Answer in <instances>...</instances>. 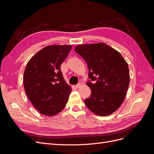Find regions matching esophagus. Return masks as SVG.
Masks as SVG:
<instances>
[{
  "mask_svg": "<svg viewBox=\"0 0 154 154\" xmlns=\"http://www.w3.org/2000/svg\"><path fill=\"white\" fill-rule=\"evenodd\" d=\"M82 83H78V84L76 85V87L77 88H80V87H82Z\"/></svg>",
  "mask_w": 154,
  "mask_h": 154,
  "instance_id": "1",
  "label": "esophagus"
}]
</instances>
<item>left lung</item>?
Wrapping results in <instances>:
<instances>
[{"label": "left lung", "instance_id": "1", "mask_svg": "<svg viewBox=\"0 0 154 154\" xmlns=\"http://www.w3.org/2000/svg\"><path fill=\"white\" fill-rule=\"evenodd\" d=\"M74 51L84 59L88 69L87 83L91 94L84 100L97 116H108L117 110L127 94L130 75L128 63L118 51L104 43L77 45Z\"/></svg>", "mask_w": 154, "mask_h": 154}]
</instances>
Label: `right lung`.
Here are the masks:
<instances>
[{
	"label": "right lung",
	"instance_id": "obj_1",
	"mask_svg": "<svg viewBox=\"0 0 154 154\" xmlns=\"http://www.w3.org/2000/svg\"><path fill=\"white\" fill-rule=\"evenodd\" d=\"M71 45H48L36 53L27 63L24 74L25 92L35 109L52 116L66 106L71 88L65 81L61 64Z\"/></svg>",
	"mask_w": 154,
	"mask_h": 154
}]
</instances>
